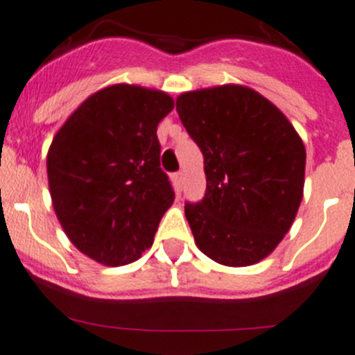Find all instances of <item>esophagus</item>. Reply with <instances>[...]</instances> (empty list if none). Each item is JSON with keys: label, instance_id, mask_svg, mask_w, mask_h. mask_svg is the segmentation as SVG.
Segmentation results:
<instances>
[{"label": "esophagus", "instance_id": "34e87169", "mask_svg": "<svg viewBox=\"0 0 355 355\" xmlns=\"http://www.w3.org/2000/svg\"><path fill=\"white\" fill-rule=\"evenodd\" d=\"M174 182H176L178 189H182V184H184V174L182 173L174 174Z\"/></svg>", "mask_w": 355, "mask_h": 355}]
</instances>
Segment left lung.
I'll use <instances>...</instances> for the list:
<instances>
[{
  "mask_svg": "<svg viewBox=\"0 0 355 355\" xmlns=\"http://www.w3.org/2000/svg\"><path fill=\"white\" fill-rule=\"evenodd\" d=\"M176 110L203 155L205 196L186 203L195 243L227 268L271 255L304 196L305 146L272 101L241 84L186 91Z\"/></svg>",
  "mask_w": 355,
  "mask_h": 355,
  "instance_id": "left-lung-1",
  "label": "left lung"
}]
</instances>
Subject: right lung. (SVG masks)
Here are the masks:
<instances>
[{"label":"right lung","instance_id":"1","mask_svg":"<svg viewBox=\"0 0 355 355\" xmlns=\"http://www.w3.org/2000/svg\"><path fill=\"white\" fill-rule=\"evenodd\" d=\"M173 108L166 91L110 84L53 136L46 155L53 210L70 243L98 264L138 261L173 205L157 139V125Z\"/></svg>","mask_w":355,"mask_h":355}]
</instances>
